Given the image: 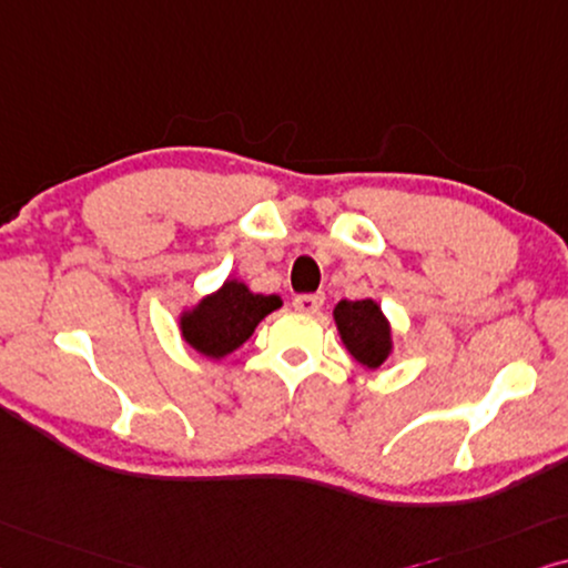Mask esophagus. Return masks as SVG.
Listing matches in <instances>:
<instances>
[{
	"instance_id": "esophagus-1",
	"label": "esophagus",
	"mask_w": 568,
	"mask_h": 568,
	"mask_svg": "<svg viewBox=\"0 0 568 568\" xmlns=\"http://www.w3.org/2000/svg\"><path fill=\"white\" fill-rule=\"evenodd\" d=\"M324 304V296L322 293H306V296H296L293 298V306L298 308V312L304 314H316Z\"/></svg>"
}]
</instances>
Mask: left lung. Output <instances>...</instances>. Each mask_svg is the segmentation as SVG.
<instances>
[{"label":"left lung","mask_w":568,"mask_h":568,"mask_svg":"<svg viewBox=\"0 0 568 568\" xmlns=\"http://www.w3.org/2000/svg\"><path fill=\"white\" fill-rule=\"evenodd\" d=\"M332 320L337 324V335L343 339L345 351L361 363L363 368H379L395 351L392 339V324L382 304L374 298L339 301L332 308Z\"/></svg>","instance_id":"8db88e82"}]
</instances>
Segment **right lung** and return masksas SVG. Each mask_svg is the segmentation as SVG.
<instances>
[{
	"instance_id": "right-lung-1",
	"label": "right lung",
	"mask_w": 568,
	"mask_h": 568,
	"mask_svg": "<svg viewBox=\"0 0 568 568\" xmlns=\"http://www.w3.org/2000/svg\"><path fill=\"white\" fill-rule=\"evenodd\" d=\"M283 306L280 296L252 293L244 280L229 277L221 288L181 308L179 332L184 343L210 361H223L254 335L264 316Z\"/></svg>"
}]
</instances>
